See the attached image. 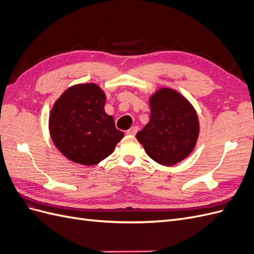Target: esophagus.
Wrapping results in <instances>:
<instances>
[{
    "mask_svg": "<svg viewBox=\"0 0 254 254\" xmlns=\"http://www.w3.org/2000/svg\"><path fill=\"white\" fill-rule=\"evenodd\" d=\"M137 130H139V128H137L136 126H133V127H131L130 128L129 130H127V134L128 135H134L136 132H137Z\"/></svg>",
    "mask_w": 254,
    "mask_h": 254,
    "instance_id": "esophagus-1",
    "label": "esophagus"
}]
</instances>
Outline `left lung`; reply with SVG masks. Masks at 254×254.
<instances>
[{
  "label": "left lung",
  "instance_id": "8db88e82",
  "mask_svg": "<svg viewBox=\"0 0 254 254\" xmlns=\"http://www.w3.org/2000/svg\"><path fill=\"white\" fill-rule=\"evenodd\" d=\"M149 107L150 120L136 140L157 163L181 162L194 150L200 131L194 106L180 92L164 87L149 96Z\"/></svg>",
  "mask_w": 254,
  "mask_h": 254
}]
</instances>
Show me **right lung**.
Masks as SVG:
<instances>
[{
	"label": "right lung",
	"mask_w": 254,
	"mask_h": 254,
	"mask_svg": "<svg viewBox=\"0 0 254 254\" xmlns=\"http://www.w3.org/2000/svg\"><path fill=\"white\" fill-rule=\"evenodd\" d=\"M106 94L94 82L67 88L54 103L50 134L57 149L72 162L92 166L110 156L124 133L105 112Z\"/></svg>",
	"instance_id": "add662e5"
}]
</instances>
